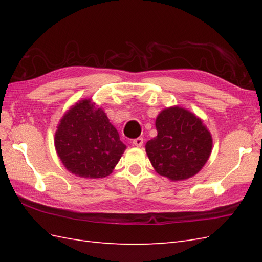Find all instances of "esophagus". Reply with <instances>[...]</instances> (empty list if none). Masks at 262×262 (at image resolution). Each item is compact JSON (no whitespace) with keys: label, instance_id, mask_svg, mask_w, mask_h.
Segmentation results:
<instances>
[{"label":"esophagus","instance_id":"esophagus-1","mask_svg":"<svg viewBox=\"0 0 262 262\" xmlns=\"http://www.w3.org/2000/svg\"><path fill=\"white\" fill-rule=\"evenodd\" d=\"M143 143H144L143 137H137L135 140H133V145L136 147H141L143 145Z\"/></svg>","mask_w":262,"mask_h":262}]
</instances>
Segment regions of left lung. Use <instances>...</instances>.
Segmentation results:
<instances>
[{"label":"left lung","mask_w":262,"mask_h":262,"mask_svg":"<svg viewBox=\"0 0 262 262\" xmlns=\"http://www.w3.org/2000/svg\"><path fill=\"white\" fill-rule=\"evenodd\" d=\"M155 127L158 135L145 145L154 170L171 181L196 176L213 148V138L203 120L191 111L172 105L158 115Z\"/></svg>","instance_id":"obj_1"}]
</instances>
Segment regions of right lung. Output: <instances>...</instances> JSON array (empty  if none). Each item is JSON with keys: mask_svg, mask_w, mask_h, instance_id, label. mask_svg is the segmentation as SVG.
Wrapping results in <instances>:
<instances>
[{"mask_svg": "<svg viewBox=\"0 0 262 262\" xmlns=\"http://www.w3.org/2000/svg\"><path fill=\"white\" fill-rule=\"evenodd\" d=\"M54 143L65 168L85 179L109 176L126 149L107 114L91 99L80 100L66 111Z\"/></svg>", "mask_w": 262, "mask_h": 262, "instance_id": "obj_1", "label": "right lung"}]
</instances>
